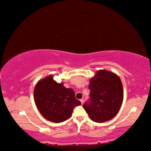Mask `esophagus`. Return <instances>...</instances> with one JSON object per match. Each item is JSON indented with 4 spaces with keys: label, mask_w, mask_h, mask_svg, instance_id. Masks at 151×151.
Here are the masks:
<instances>
[{
    "label": "esophagus",
    "mask_w": 151,
    "mask_h": 151,
    "mask_svg": "<svg viewBox=\"0 0 151 151\" xmlns=\"http://www.w3.org/2000/svg\"><path fill=\"white\" fill-rule=\"evenodd\" d=\"M80 102H81V104H83V103H84V100H83V99H81Z\"/></svg>",
    "instance_id": "34e87169"
}]
</instances>
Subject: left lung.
<instances>
[{
  "instance_id": "left-lung-1",
  "label": "left lung",
  "mask_w": 151,
  "mask_h": 151,
  "mask_svg": "<svg viewBox=\"0 0 151 151\" xmlns=\"http://www.w3.org/2000/svg\"><path fill=\"white\" fill-rule=\"evenodd\" d=\"M90 102L83 108L92 121L104 123L114 117L123 100V89L118 75L106 70H100L90 79Z\"/></svg>"
}]
</instances>
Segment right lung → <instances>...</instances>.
Returning a JSON list of instances; mask_svg holds the SVG:
<instances>
[{
    "mask_svg": "<svg viewBox=\"0 0 151 151\" xmlns=\"http://www.w3.org/2000/svg\"><path fill=\"white\" fill-rule=\"evenodd\" d=\"M34 97L39 112L47 120L61 123L70 117L75 106L81 104L73 89L66 88L49 75L39 81L34 89Z\"/></svg>",
    "mask_w": 151,
    "mask_h": 151,
    "instance_id": "add662e5",
    "label": "right lung"
}]
</instances>
